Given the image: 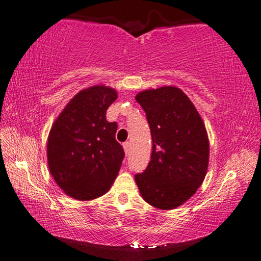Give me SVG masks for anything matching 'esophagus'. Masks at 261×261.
<instances>
[{"instance_id": "34e87169", "label": "esophagus", "mask_w": 261, "mask_h": 261, "mask_svg": "<svg viewBox=\"0 0 261 261\" xmlns=\"http://www.w3.org/2000/svg\"><path fill=\"white\" fill-rule=\"evenodd\" d=\"M123 149H124L125 154L127 156V153H129V151H130V143L129 142H124L123 143Z\"/></svg>"}]
</instances>
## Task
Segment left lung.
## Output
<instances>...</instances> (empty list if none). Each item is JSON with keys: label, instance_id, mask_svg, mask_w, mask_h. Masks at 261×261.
<instances>
[{"label": "left lung", "instance_id": "obj_1", "mask_svg": "<svg viewBox=\"0 0 261 261\" xmlns=\"http://www.w3.org/2000/svg\"><path fill=\"white\" fill-rule=\"evenodd\" d=\"M152 138L151 160L135 179L142 198L158 210L188 201L206 176L210 141L195 105L180 88L162 86L136 95Z\"/></svg>", "mask_w": 261, "mask_h": 261}]
</instances>
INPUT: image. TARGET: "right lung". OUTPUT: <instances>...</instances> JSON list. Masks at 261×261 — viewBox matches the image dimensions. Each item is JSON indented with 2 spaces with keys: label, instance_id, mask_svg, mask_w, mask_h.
Returning <instances> with one entry per match:
<instances>
[{
  "label": "right lung",
  "instance_id": "right-lung-1",
  "mask_svg": "<svg viewBox=\"0 0 261 261\" xmlns=\"http://www.w3.org/2000/svg\"><path fill=\"white\" fill-rule=\"evenodd\" d=\"M118 92L113 87L84 88L54 121L47 142L48 167L62 191L77 201H91L112 187L124 157L115 140L116 122L107 110Z\"/></svg>",
  "mask_w": 261,
  "mask_h": 261
}]
</instances>
